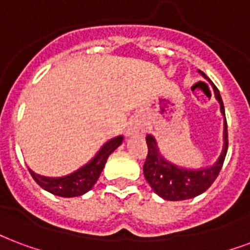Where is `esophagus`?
Returning a JSON list of instances; mask_svg holds the SVG:
<instances>
[{
    "mask_svg": "<svg viewBox=\"0 0 250 250\" xmlns=\"http://www.w3.org/2000/svg\"><path fill=\"white\" fill-rule=\"evenodd\" d=\"M146 132V128H144V125H142V122H134L132 125H130V128H128V132L127 134L130 135V136H135V135H144Z\"/></svg>",
    "mask_w": 250,
    "mask_h": 250,
    "instance_id": "obj_1",
    "label": "esophagus"
}]
</instances>
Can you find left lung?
Returning a JSON list of instances; mask_svg holds the SVG:
<instances>
[{
    "label": "left lung",
    "mask_w": 250,
    "mask_h": 250,
    "mask_svg": "<svg viewBox=\"0 0 250 250\" xmlns=\"http://www.w3.org/2000/svg\"><path fill=\"white\" fill-rule=\"evenodd\" d=\"M201 73V71H200ZM201 75L207 78L204 73ZM213 86V84H212ZM214 97L219 101L221 114L225 116L223 99L220 91L216 86H213ZM148 153L144 162L143 172L146 180L148 182L153 192L163 197L164 200L179 201L192 199L196 196L201 195L209 188L216 177L219 176L220 169L223 167V163L227 156L228 151V127L227 119L224 118V146L223 151L220 153L217 162L209 168H201V169H186V168L176 167L175 164L167 162L159 153L158 143L153 136L147 135L146 138Z\"/></svg>",
    "instance_id": "1"
}]
</instances>
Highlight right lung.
<instances>
[{
    "instance_id": "1",
    "label": "right lung",
    "mask_w": 250,
    "mask_h": 250,
    "mask_svg": "<svg viewBox=\"0 0 250 250\" xmlns=\"http://www.w3.org/2000/svg\"><path fill=\"white\" fill-rule=\"evenodd\" d=\"M123 142V136H116L99 149V152L94 156L92 160L79 168L73 173L63 177H45L37 175L36 172L31 169L30 175L40 187H42L45 191L53 193V195L61 196V197H74L81 196L91 189L94 184L97 183L98 177L101 176L103 167L106 164L107 159L111 153L114 152Z\"/></svg>"
}]
</instances>
